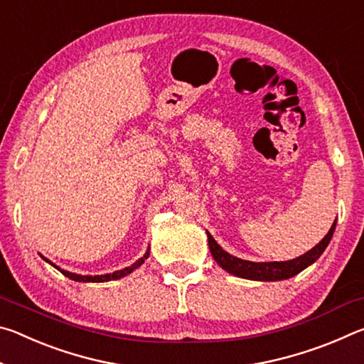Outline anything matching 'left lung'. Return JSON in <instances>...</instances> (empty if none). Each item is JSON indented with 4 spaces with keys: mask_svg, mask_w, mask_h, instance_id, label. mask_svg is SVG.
<instances>
[{
    "mask_svg": "<svg viewBox=\"0 0 364 364\" xmlns=\"http://www.w3.org/2000/svg\"><path fill=\"white\" fill-rule=\"evenodd\" d=\"M337 221V220H336ZM336 221L332 223L329 232L323 237V241L316 244L311 250H308L306 254L300 255L294 260H287V262H249V260H242V258L232 257L228 254L226 250H223L218 245V242L212 237V234L207 231V237H208V249H210V254L215 258L221 268L226 269L228 273H231L234 276H239V278L244 279H252V281H282V279H289L292 276L299 274L300 271H304L306 267H310L311 263H315L324 249L328 247V244L331 242L332 234L336 231Z\"/></svg>",
    "mask_w": 364,
    "mask_h": 364,
    "instance_id": "obj_1",
    "label": "left lung"
}]
</instances>
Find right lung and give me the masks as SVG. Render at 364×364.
<instances>
[{"mask_svg": "<svg viewBox=\"0 0 364 364\" xmlns=\"http://www.w3.org/2000/svg\"><path fill=\"white\" fill-rule=\"evenodd\" d=\"M149 257V249L146 250V254L139 258L138 262H134L132 267H127V268H123V269H119V271H114V273H109V274H97V276H82V274H75V273H70V271H65V269H60L59 267H56V264L54 263H51L48 260V258H45V262H48L49 264H53L54 268L56 269H59L60 273H63L64 276H67V278H70L72 281H78V282H106V281H115V279H120V278H123V276H127V274H130L132 271H134L136 268H139L141 264L144 263V260L146 258Z\"/></svg>", "mask_w": 364, "mask_h": 364, "instance_id": "right-lung-1", "label": "right lung"}]
</instances>
